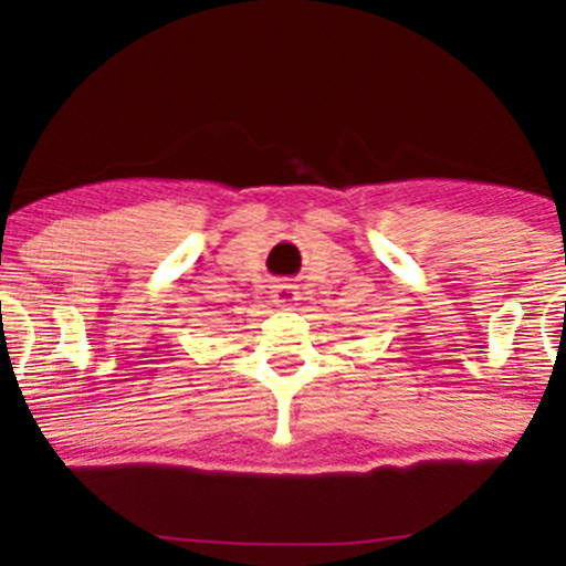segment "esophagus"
<instances>
[{"instance_id":"obj_1","label":"esophagus","mask_w":566,"mask_h":566,"mask_svg":"<svg viewBox=\"0 0 566 566\" xmlns=\"http://www.w3.org/2000/svg\"><path fill=\"white\" fill-rule=\"evenodd\" d=\"M297 301H301V295H297V287H292L290 282L276 284V287H274V303L279 305V308H284V311L295 308Z\"/></svg>"}]
</instances>
